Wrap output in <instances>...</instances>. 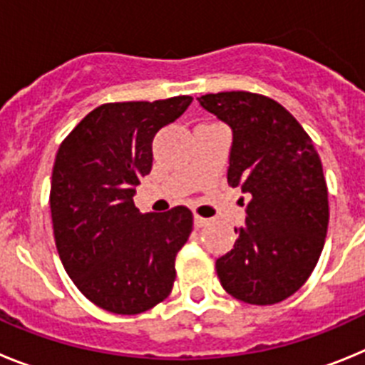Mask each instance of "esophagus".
<instances>
[{
    "mask_svg": "<svg viewBox=\"0 0 365 365\" xmlns=\"http://www.w3.org/2000/svg\"><path fill=\"white\" fill-rule=\"evenodd\" d=\"M193 225H195V228H202L208 225V219L201 217V215H193Z\"/></svg>",
    "mask_w": 365,
    "mask_h": 365,
    "instance_id": "1",
    "label": "esophagus"
}]
</instances>
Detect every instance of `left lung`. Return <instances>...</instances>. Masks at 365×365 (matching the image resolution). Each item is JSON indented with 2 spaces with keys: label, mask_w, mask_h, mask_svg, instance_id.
<instances>
[{
  "label": "left lung",
  "mask_w": 365,
  "mask_h": 365,
  "mask_svg": "<svg viewBox=\"0 0 365 365\" xmlns=\"http://www.w3.org/2000/svg\"><path fill=\"white\" fill-rule=\"evenodd\" d=\"M197 100L230 125L228 185L252 195L234 248L215 261L219 282L245 303L283 302L307 282L327 235L320 157L299 122L269 96L227 91Z\"/></svg>",
  "instance_id": "8db88e82"
}]
</instances>
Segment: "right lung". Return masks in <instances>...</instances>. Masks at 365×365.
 <instances>
[{"label":"right lung","mask_w":365,"mask_h":365,"mask_svg":"<svg viewBox=\"0 0 365 365\" xmlns=\"http://www.w3.org/2000/svg\"><path fill=\"white\" fill-rule=\"evenodd\" d=\"M192 100L102 104L58 148L49 199L58 254L78 291L115 314L144 312L172 292L193 215L186 206L140 214L133 195L151 172L153 137Z\"/></svg>","instance_id":"obj_1"}]
</instances>
